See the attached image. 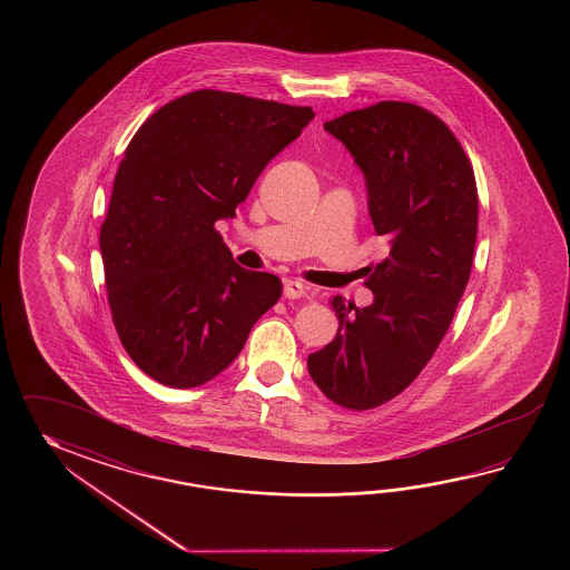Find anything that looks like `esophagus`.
Returning a JSON list of instances; mask_svg holds the SVG:
<instances>
[{"mask_svg":"<svg viewBox=\"0 0 570 570\" xmlns=\"http://www.w3.org/2000/svg\"><path fill=\"white\" fill-rule=\"evenodd\" d=\"M307 291H309V287H307L305 283H302V281L287 279L285 281L283 295H285L287 299H299V297H307Z\"/></svg>","mask_w":570,"mask_h":570,"instance_id":"esophagus-1","label":"esophagus"}]
</instances>
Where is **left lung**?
Wrapping results in <instances>:
<instances>
[{
    "instance_id": "obj_1",
    "label": "left lung",
    "mask_w": 570,
    "mask_h": 570,
    "mask_svg": "<svg viewBox=\"0 0 570 570\" xmlns=\"http://www.w3.org/2000/svg\"><path fill=\"white\" fill-rule=\"evenodd\" d=\"M363 170L368 216L389 238L366 287L373 303L334 297L338 332L307 356L327 400L371 410L410 387L434 356L473 267L479 197L449 126L405 101H379L324 124Z\"/></svg>"
}]
</instances>
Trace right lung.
I'll return each instance as SVG.
<instances>
[{"label": "right lung", "instance_id": "add662e5", "mask_svg": "<svg viewBox=\"0 0 570 570\" xmlns=\"http://www.w3.org/2000/svg\"><path fill=\"white\" fill-rule=\"evenodd\" d=\"M312 108L199 89L134 134L99 250L114 326L146 375L204 385L240 354L281 279L234 263L216 230L258 175L314 120Z\"/></svg>", "mask_w": 570, "mask_h": 570}]
</instances>
